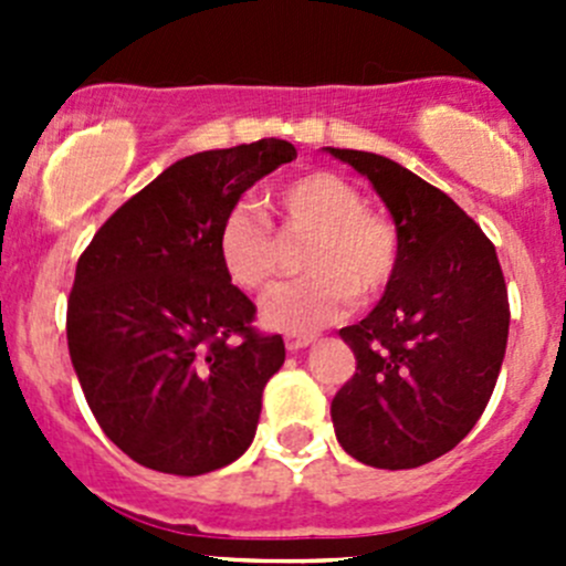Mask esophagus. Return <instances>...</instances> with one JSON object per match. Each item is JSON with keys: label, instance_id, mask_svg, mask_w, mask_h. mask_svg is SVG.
Wrapping results in <instances>:
<instances>
[{"label": "esophagus", "instance_id": "esophagus-1", "mask_svg": "<svg viewBox=\"0 0 566 566\" xmlns=\"http://www.w3.org/2000/svg\"><path fill=\"white\" fill-rule=\"evenodd\" d=\"M312 342H315V336H312V334H287V336H284V345H287L290 353L304 350V347H310Z\"/></svg>", "mask_w": 566, "mask_h": 566}]
</instances>
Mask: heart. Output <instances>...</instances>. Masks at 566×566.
I'll return each instance as SVG.
<instances>
[{"label":"heart","instance_id":"b5f03b06","mask_svg":"<svg viewBox=\"0 0 566 566\" xmlns=\"http://www.w3.org/2000/svg\"><path fill=\"white\" fill-rule=\"evenodd\" d=\"M290 235H310L298 282L262 298V323L306 334L334 323L353 298L369 304L397 276L402 243L386 216L367 208L364 193L328 169L295 175L271 197ZM216 254L227 279L243 293H262L279 271V241L271 221L247 202L232 205L216 232Z\"/></svg>","mask_w":566,"mask_h":566}]
</instances>
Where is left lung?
I'll return each mask as SVG.
<instances>
[{"label": "left lung", "mask_w": 566, "mask_h": 566, "mask_svg": "<svg viewBox=\"0 0 566 566\" xmlns=\"http://www.w3.org/2000/svg\"><path fill=\"white\" fill-rule=\"evenodd\" d=\"M328 150L373 182L402 243L378 306L339 331L356 373L331 402L336 441L373 468H419L452 452L488 408L510 336L504 273L441 188L391 158Z\"/></svg>", "instance_id": "left-lung-1"}]
</instances>
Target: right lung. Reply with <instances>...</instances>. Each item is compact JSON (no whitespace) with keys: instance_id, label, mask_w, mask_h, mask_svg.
I'll list each match as a JSON object with an SVG mask.
<instances>
[{"instance_id":"obj_1","label":"right lung","mask_w":566,"mask_h":566,"mask_svg":"<svg viewBox=\"0 0 566 566\" xmlns=\"http://www.w3.org/2000/svg\"><path fill=\"white\" fill-rule=\"evenodd\" d=\"M293 158L284 139L180 158L78 256L67 350L101 430L139 465L199 476L254 441L284 342L254 328L216 232L247 188Z\"/></svg>"}]
</instances>
